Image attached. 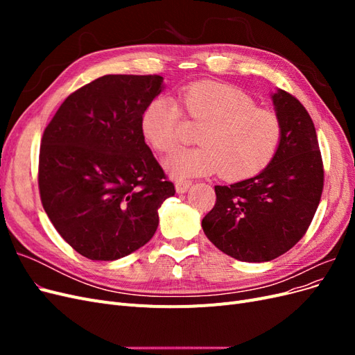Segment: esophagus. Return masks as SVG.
Segmentation results:
<instances>
[{
	"label": "esophagus",
	"instance_id": "34e87169",
	"mask_svg": "<svg viewBox=\"0 0 355 355\" xmlns=\"http://www.w3.org/2000/svg\"><path fill=\"white\" fill-rule=\"evenodd\" d=\"M191 182L189 180H178L176 182V192L179 194H185V192L191 188Z\"/></svg>",
	"mask_w": 355,
	"mask_h": 355
}]
</instances>
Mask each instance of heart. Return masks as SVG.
Returning <instances> with one entry per match:
<instances>
[{
  "mask_svg": "<svg viewBox=\"0 0 355 355\" xmlns=\"http://www.w3.org/2000/svg\"><path fill=\"white\" fill-rule=\"evenodd\" d=\"M180 101L197 124V149H182L164 161L173 178L218 173L227 180H243L271 163L282 141V123L243 90L230 84L201 81L182 90ZM182 111L170 96H158L146 105L141 116L145 141L159 153L179 145Z\"/></svg>",
  "mask_w": 355,
  "mask_h": 355,
  "instance_id": "heart-1",
  "label": "heart"
}]
</instances>
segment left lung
I'll return each instance as SVG.
<instances>
[{
	"label": "left lung",
	"mask_w": 355,
	"mask_h": 355,
	"mask_svg": "<svg viewBox=\"0 0 355 355\" xmlns=\"http://www.w3.org/2000/svg\"><path fill=\"white\" fill-rule=\"evenodd\" d=\"M282 141L261 173L214 187L216 204L204 216L206 237L243 262H268L304 237L323 191L324 171L309 114L292 94H271Z\"/></svg>",
	"instance_id": "obj_1"
}]
</instances>
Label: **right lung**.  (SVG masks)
<instances>
[{"instance_id":"add662e5","label":"right lung","mask_w":355,"mask_h":355,"mask_svg":"<svg viewBox=\"0 0 355 355\" xmlns=\"http://www.w3.org/2000/svg\"><path fill=\"white\" fill-rule=\"evenodd\" d=\"M159 75H103L65 99L42 135L40 196L53 227L92 261L145 245L175 196L141 132Z\"/></svg>"}]
</instances>
